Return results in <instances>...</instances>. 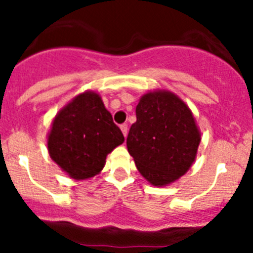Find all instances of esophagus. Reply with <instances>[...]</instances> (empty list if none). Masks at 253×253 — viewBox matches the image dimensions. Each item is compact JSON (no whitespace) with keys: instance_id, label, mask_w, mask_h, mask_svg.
<instances>
[{"instance_id":"esophagus-1","label":"esophagus","mask_w":253,"mask_h":253,"mask_svg":"<svg viewBox=\"0 0 253 253\" xmlns=\"http://www.w3.org/2000/svg\"><path fill=\"white\" fill-rule=\"evenodd\" d=\"M120 129H122L123 134H124V137H126V134H128V124H122L120 125Z\"/></svg>"}]
</instances>
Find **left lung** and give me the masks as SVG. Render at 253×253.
<instances>
[{
    "label": "left lung",
    "mask_w": 253,
    "mask_h": 253,
    "mask_svg": "<svg viewBox=\"0 0 253 253\" xmlns=\"http://www.w3.org/2000/svg\"><path fill=\"white\" fill-rule=\"evenodd\" d=\"M126 147L138 171L154 186L182 176L195 160L200 133L181 99L167 91L148 92L135 109Z\"/></svg>",
    "instance_id": "1"
}]
</instances>
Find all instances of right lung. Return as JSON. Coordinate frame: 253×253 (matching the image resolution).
<instances>
[{"label": "right lung", "mask_w": 253, "mask_h": 253, "mask_svg": "<svg viewBox=\"0 0 253 253\" xmlns=\"http://www.w3.org/2000/svg\"><path fill=\"white\" fill-rule=\"evenodd\" d=\"M124 142V135L101 97L84 92L58 113L48 137L51 160L75 180L97 175L106 156Z\"/></svg>", "instance_id": "obj_1"}]
</instances>
